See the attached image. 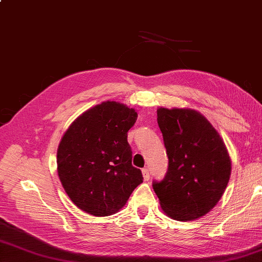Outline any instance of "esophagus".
Segmentation results:
<instances>
[{
    "label": "esophagus",
    "instance_id": "1",
    "mask_svg": "<svg viewBox=\"0 0 262 262\" xmlns=\"http://www.w3.org/2000/svg\"><path fill=\"white\" fill-rule=\"evenodd\" d=\"M142 173H143V178H144V181H149L150 179V170L149 168H143L142 169Z\"/></svg>",
    "mask_w": 262,
    "mask_h": 262
}]
</instances>
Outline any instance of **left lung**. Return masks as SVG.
I'll list each match as a JSON object with an SVG mask.
<instances>
[{"label":"left lung","mask_w":262,"mask_h":262,"mask_svg":"<svg viewBox=\"0 0 262 262\" xmlns=\"http://www.w3.org/2000/svg\"><path fill=\"white\" fill-rule=\"evenodd\" d=\"M168 168L152 187L163 211L174 220L190 221L210 212L229 182L231 161L219 133L201 113L160 107Z\"/></svg>","instance_id":"8db88e82"}]
</instances>
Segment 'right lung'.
Listing matches in <instances>:
<instances>
[{
    "mask_svg": "<svg viewBox=\"0 0 262 262\" xmlns=\"http://www.w3.org/2000/svg\"><path fill=\"white\" fill-rule=\"evenodd\" d=\"M136 119L134 108L104 102L66 130L57 151V169L66 193L80 210L95 216L111 215L143 182L141 169L132 165L127 141Z\"/></svg>",
    "mask_w": 262,
    "mask_h": 262,
    "instance_id": "obj_1",
    "label": "right lung"
}]
</instances>
